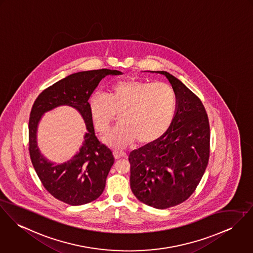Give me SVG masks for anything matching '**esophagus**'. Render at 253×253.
I'll use <instances>...</instances> for the list:
<instances>
[{"mask_svg":"<svg viewBox=\"0 0 253 253\" xmlns=\"http://www.w3.org/2000/svg\"><path fill=\"white\" fill-rule=\"evenodd\" d=\"M113 156L115 159H119L122 157H127V154L123 151H118V150H113Z\"/></svg>","mask_w":253,"mask_h":253,"instance_id":"1","label":"esophagus"}]
</instances>
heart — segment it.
<instances>
[{"instance_id":"1","label":"heart","mask_w":253,"mask_h":253,"mask_svg":"<svg viewBox=\"0 0 253 253\" xmlns=\"http://www.w3.org/2000/svg\"><path fill=\"white\" fill-rule=\"evenodd\" d=\"M176 105L175 92L169 85L129 79L111 85L106 96H91L88 111L102 134L109 131L117 113L120 123L104 140L121 148L136 140L148 144L159 140L172 123Z\"/></svg>"}]
</instances>
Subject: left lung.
I'll return each mask as SVG.
<instances>
[{"instance_id":"obj_1","label":"left lung","mask_w":253,"mask_h":253,"mask_svg":"<svg viewBox=\"0 0 253 253\" xmlns=\"http://www.w3.org/2000/svg\"><path fill=\"white\" fill-rule=\"evenodd\" d=\"M164 75L176 95V112L168 131L129 154L130 186L140 202L164 210L192 195L210 158V123L202 101L180 81Z\"/></svg>"}]
</instances>
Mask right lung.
<instances>
[{
    "label": "right lung",
    "instance_id": "add662e5",
    "mask_svg": "<svg viewBox=\"0 0 253 253\" xmlns=\"http://www.w3.org/2000/svg\"><path fill=\"white\" fill-rule=\"evenodd\" d=\"M108 75H122L115 70H93L68 76L44 89L36 99L29 118V153L34 169L44 188L61 202L81 206L101 196L114 163L112 150L95 135L88 111V100ZM70 105L83 115L88 132L85 142L71 161L54 165L45 160L36 145V128L41 115L59 105Z\"/></svg>",
    "mask_w": 253,
    "mask_h": 253
}]
</instances>
